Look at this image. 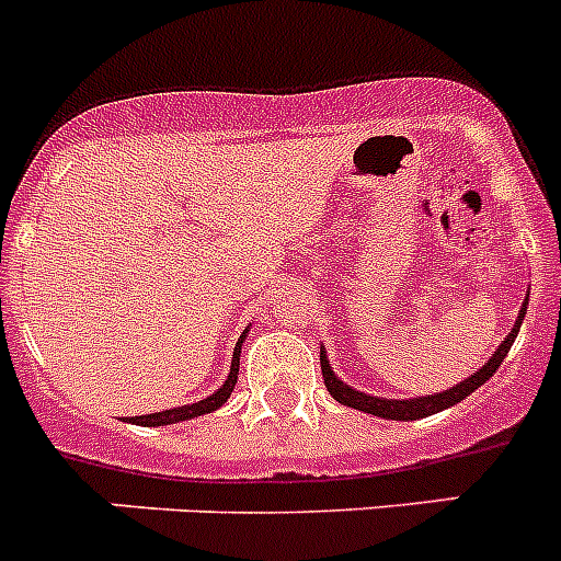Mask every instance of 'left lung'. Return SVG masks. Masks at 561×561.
<instances>
[{"label":"left lung","mask_w":561,"mask_h":561,"mask_svg":"<svg viewBox=\"0 0 561 561\" xmlns=\"http://www.w3.org/2000/svg\"><path fill=\"white\" fill-rule=\"evenodd\" d=\"M525 309H528V300H525L523 309H519L517 325H514V329H512V334H508L503 342H500V348L494 351L492 359L485 362V365L478 370V374L469 376V379H463V381H460V385H455V388L447 390V393H438V396H419V399H408V401L376 399V396H365V393H359V390H351L348 385H342V381L334 376V370L329 368V359H325V351H320V365H323L325 388H329V393L334 396V399L340 401V404H348V408L362 410V413L379 415V419L415 421V419H424V415L438 413V410H447V408H453V404H458V401H463L469 393H474V390H478L480 385H485V379H492L494 370H497L500 365H503L505 354L512 351V342H514V336H517L519 323H523Z\"/></svg>","instance_id":"left-lung-1"}]
</instances>
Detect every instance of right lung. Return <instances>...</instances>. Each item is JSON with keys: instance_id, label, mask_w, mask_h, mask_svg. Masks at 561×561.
Returning <instances> with one entry per match:
<instances>
[{"instance_id": "1", "label": "right lung", "mask_w": 561, "mask_h": 561, "mask_svg": "<svg viewBox=\"0 0 561 561\" xmlns=\"http://www.w3.org/2000/svg\"><path fill=\"white\" fill-rule=\"evenodd\" d=\"M238 356H241V340H238L236 351H232V365H230V376L221 385L219 390L207 399L196 401V404H185V408H173V410H162V413H151V415H134L131 424H142V427H162V424H176V421H187L196 419V415L213 413L216 408H221L227 399H230L232 388H236L238 379Z\"/></svg>"}]
</instances>
